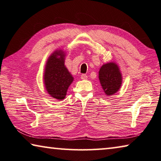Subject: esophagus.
<instances>
[{"mask_svg":"<svg viewBox=\"0 0 161 161\" xmlns=\"http://www.w3.org/2000/svg\"><path fill=\"white\" fill-rule=\"evenodd\" d=\"M87 78H88V76H87V75L86 74H82L80 75V78L82 79V80H86V79H87Z\"/></svg>","mask_w":161,"mask_h":161,"instance_id":"34e87169","label":"esophagus"}]
</instances>
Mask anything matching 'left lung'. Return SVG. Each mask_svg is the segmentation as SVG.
<instances>
[{
  "instance_id": "8db88e82",
  "label": "left lung",
  "mask_w": 161,
  "mask_h": 161,
  "mask_svg": "<svg viewBox=\"0 0 161 161\" xmlns=\"http://www.w3.org/2000/svg\"><path fill=\"white\" fill-rule=\"evenodd\" d=\"M99 80L107 96L116 93L122 83V77L118 65L114 63L103 65L99 70Z\"/></svg>"
}]
</instances>
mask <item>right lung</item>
<instances>
[{
    "label": "right lung",
    "mask_w": 161,
    "mask_h": 161,
    "mask_svg": "<svg viewBox=\"0 0 161 161\" xmlns=\"http://www.w3.org/2000/svg\"><path fill=\"white\" fill-rule=\"evenodd\" d=\"M64 53L54 52L47 61L44 74L46 91L53 98L63 100L73 78L64 65Z\"/></svg>",
    "instance_id": "add662e5"
}]
</instances>
